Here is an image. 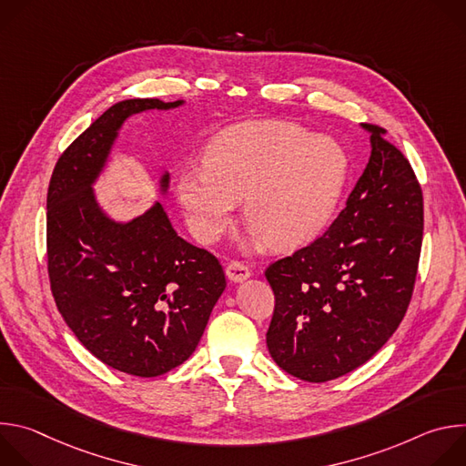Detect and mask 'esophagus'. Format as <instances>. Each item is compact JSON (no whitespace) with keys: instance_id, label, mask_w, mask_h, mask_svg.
Instances as JSON below:
<instances>
[{"instance_id":"34e87169","label":"esophagus","mask_w":466,"mask_h":466,"mask_svg":"<svg viewBox=\"0 0 466 466\" xmlns=\"http://www.w3.org/2000/svg\"><path fill=\"white\" fill-rule=\"evenodd\" d=\"M227 277L232 282H243L250 277V269L247 268L243 261H230L227 265Z\"/></svg>"}]
</instances>
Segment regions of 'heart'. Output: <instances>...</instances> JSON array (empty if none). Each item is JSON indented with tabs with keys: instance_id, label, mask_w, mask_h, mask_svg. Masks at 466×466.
<instances>
[{
	"instance_id": "b5f03b06",
	"label": "heart",
	"mask_w": 466,
	"mask_h": 466,
	"mask_svg": "<svg viewBox=\"0 0 466 466\" xmlns=\"http://www.w3.org/2000/svg\"><path fill=\"white\" fill-rule=\"evenodd\" d=\"M347 171V155L334 138L282 121L245 123L221 132L205 166L178 175L177 198L198 241H216L241 198L250 239L291 248L326 225Z\"/></svg>"
}]
</instances>
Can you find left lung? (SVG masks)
<instances>
[{
    "label": "left lung",
    "mask_w": 466,
    "mask_h": 466,
    "mask_svg": "<svg viewBox=\"0 0 466 466\" xmlns=\"http://www.w3.org/2000/svg\"><path fill=\"white\" fill-rule=\"evenodd\" d=\"M370 135V158L331 227L271 263L275 293L268 349L304 381L336 380L369 361L410 306L422 247V189L408 158Z\"/></svg>",
    "instance_id": "left-lung-1"
}]
</instances>
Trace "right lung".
<instances>
[{"label":"right lung","instance_id":"add662e5","mask_svg":"<svg viewBox=\"0 0 466 466\" xmlns=\"http://www.w3.org/2000/svg\"><path fill=\"white\" fill-rule=\"evenodd\" d=\"M182 105H112L60 155L47 189L55 304L86 350L140 378L166 374L193 354L227 280L219 259L182 239L158 201L135 219L116 221L99 207L94 184L130 116ZM167 186L166 171L162 195Z\"/></svg>","mask_w":466,"mask_h":466}]
</instances>
